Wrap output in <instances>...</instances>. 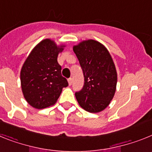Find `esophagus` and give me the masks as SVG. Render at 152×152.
Here are the masks:
<instances>
[{
  "mask_svg": "<svg viewBox=\"0 0 152 152\" xmlns=\"http://www.w3.org/2000/svg\"><path fill=\"white\" fill-rule=\"evenodd\" d=\"M68 84H69V85H72V81H73V79H72V77H69V78L68 79Z\"/></svg>",
  "mask_w": 152,
  "mask_h": 152,
  "instance_id": "esophagus-1",
  "label": "esophagus"
}]
</instances>
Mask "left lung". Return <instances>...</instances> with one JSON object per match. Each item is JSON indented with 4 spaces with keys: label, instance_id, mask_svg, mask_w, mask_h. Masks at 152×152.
Listing matches in <instances>:
<instances>
[{
    "label": "left lung",
    "instance_id": "1",
    "mask_svg": "<svg viewBox=\"0 0 152 152\" xmlns=\"http://www.w3.org/2000/svg\"><path fill=\"white\" fill-rule=\"evenodd\" d=\"M84 74L83 88L75 93L79 105L90 113H99L110 104L116 92L117 74L110 54L93 39L73 48Z\"/></svg>",
    "mask_w": 152,
    "mask_h": 152
}]
</instances>
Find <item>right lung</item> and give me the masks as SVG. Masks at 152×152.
I'll use <instances>...</instances> for the list:
<instances>
[{
	"label": "right lung",
	"instance_id": "add662e5",
	"mask_svg": "<svg viewBox=\"0 0 152 152\" xmlns=\"http://www.w3.org/2000/svg\"><path fill=\"white\" fill-rule=\"evenodd\" d=\"M63 47H58L49 39L42 40L30 52L23 65L20 72L23 94L34 108L44 109L55 104L62 88L68 85L57 61Z\"/></svg>",
	"mask_w": 152,
	"mask_h": 152
}]
</instances>
